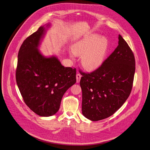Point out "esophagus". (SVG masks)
<instances>
[{
  "instance_id": "obj_1",
  "label": "esophagus",
  "mask_w": 150,
  "mask_h": 150,
  "mask_svg": "<svg viewBox=\"0 0 150 150\" xmlns=\"http://www.w3.org/2000/svg\"><path fill=\"white\" fill-rule=\"evenodd\" d=\"M76 82L77 83H79L80 82V80H81V75L80 74H76Z\"/></svg>"
}]
</instances>
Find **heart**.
I'll use <instances>...</instances> for the list:
<instances>
[{"mask_svg":"<svg viewBox=\"0 0 150 150\" xmlns=\"http://www.w3.org/2000/svg\"><path fill=\"white\" fill-rule=\"evenodd\" d=\"M107 43L103 38L92 35L76 44L73 51L75 54L82 55L81 62L86 69H96L103 63L107 51Z\"/></svg>","mask_w":150,"mask_h":150,"instance_id":"heart-1","label":"heart"}]
</instances>
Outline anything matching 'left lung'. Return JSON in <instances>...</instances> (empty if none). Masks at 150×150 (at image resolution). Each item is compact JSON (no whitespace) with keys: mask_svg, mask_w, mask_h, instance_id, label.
<instances>
[{"mask_svg":"<svg viewBox=\"0 0 150 150\" xmlns=\"http://www.w3.org/2000/svg\"><path fill=\"white\" fill-rule=\"evenodd\" d=\"M118 46L98 69L81 71L82 114L98 121L113 115L131 92L135 71L132 51L120 35Z\"/></svg>","mask_w":150,"mask_h":150,"instance_id":"left-lung-1","label":"left lung"}]
</instances>
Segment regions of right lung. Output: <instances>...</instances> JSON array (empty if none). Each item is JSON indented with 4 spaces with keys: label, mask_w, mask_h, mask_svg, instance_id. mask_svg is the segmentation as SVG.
Segmentation results:
<instances>
[{
    "label": "right lung",
    "mask_w": 150,
    "mask_h": 150,
    "mask_svg": "<svg viewBox=\"0 0 150 150\" xmlns=\"http://www.w3.org/2000/svg\"><path fill=\"white\" fill-rule=\"evenodd\" d=\"M45 27L27 37L18 52L16 81L25 104L41 116L55 114L64 93L76 83V69L58 59L45 58L38 50Z\"/></svg>",
    "instance_id": "right-lung-1"
}]
</instances>
